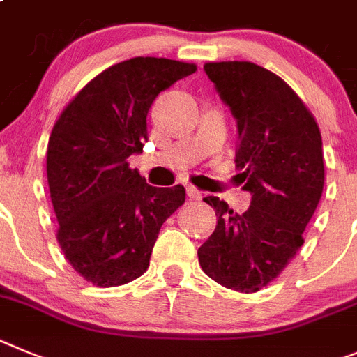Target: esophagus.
Returning a JSON list of instances; mask_svg holds the SVG:
<instances>
[{
    "mask_svg": "<svg viewBox=\"0 0 357 357\" xmlns=\"http://www.w3.org/2000/svg\"><path fill=\"white\" fill-rule=\"evenodd\" d=\"M186 194H188L190 199H194V201H201L202 199V192L197 190L195 186H186Z\"/></svg>",
    "mask_w": 357,
    "mask_h": 357,
    "instance_id": "34e87169",
    "label": "esophagus"
}]
</instances>
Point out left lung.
<instances>
[{"label":"left lung","mask_w":357,"mask_h":357,"mask_svg":"<svg viewBox=\"0 0 357 357\" xmlns=\"http://www.w3.org/2000/svg\"><path fill=\"white\" fill-rule=\"evenodd\" d=\"M204 73L236 119V167L250 194L245 213L204 197L217 227L197 250L204 274L255 294L274 281L303 247V233L324 190L320 130L279 76L252 62H211Z\"/></svg>","instance_id":"obj_1"}]
</instances>
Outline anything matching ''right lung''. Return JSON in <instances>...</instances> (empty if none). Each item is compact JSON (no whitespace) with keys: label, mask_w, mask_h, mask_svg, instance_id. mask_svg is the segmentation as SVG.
Segmentation results:
<instances>
[{"label":"right lung","mask_w":357,"mask_h":357,"mask_svg":"<svg viewBox=\"0 0 357 357\" xmlns=\"http://www.w3.org/2000/svg\"><path fill=\"white\" fill-rule=\"evenodd\" d=\"M195 69L155 56L115 63L83 86L51 131L46 169L56 238L92 284L119 287L142 275L160 227L185 202L181 185H147L128 158L147 142L156 96Z\"/></svg>","instance_id":"obj_1"}]
</instances>
